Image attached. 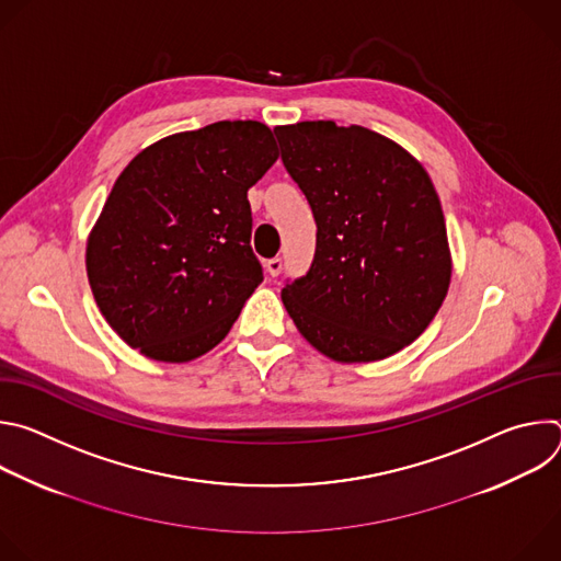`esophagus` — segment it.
Returning a JSON list of instances; mask_svg holds the SVG:
<instances>
[{
    "mask_svg": "<svg viewBox=\"0 0 561 561\" xmlns=\"http://www.w3.org/2000/svg\"><path fill=\"white\" fill-rule=\"evenodd\" d=\"M266 273H268L271 277H277V275L282 273V260H279V257L268 260V262H266Z\"/></svg>",
    "mask_w": 561,
    "mask_h": 561,
    "instance_id": "obj_1",
    "label": "esophagus"
}]
</instances>
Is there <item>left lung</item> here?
<instances>
[{
    "label": "left lung",
    "mask_w": 561,
    "mask_h": 561,
    "mask_svg": "<svg viewBox=\"0 0 561 561\" xmlns=\"http://www.w3.org/2000/svg\"><path fill=\"white\" fill-rule=\"evenodd\" d=\"M304 191L317 247L306 277L282 288L301 337L337 364H370L415 342L453 275L439 195L397 141L335 122L275 126Z\"/></svg>",
    "instance_id": "obj_1"
}]
</instances>
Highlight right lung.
<instances>
[{"label": "right lung", "mask_w": 561, "mask_h": 561, "mask_svg": "<svg viewBox=\"0 0 561 561\" xmlns=\"http://www.w3.org/2000/svg\"><path fill=\"white\" fill-rule=\"evenodd\" d=\"M277 157L266 124L226 119L162 137L119 173L87 239V273L130 348L186 364L228 335L264 282L249 188Z\"/></svg>", "instance_id": "1"}]
</instances>
